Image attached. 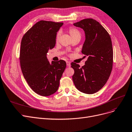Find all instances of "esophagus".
Returning a JSON list of instances; mask_svg holds the SVG:
<instances>
[{
	"mask_svg": "<svg viewBox=\"0 0 132 132\" xmlns=\"http://www.w3.org/2000/svg\"><path fill=\"white\" fill-rule=\"evenodd\" d=\"M66 64H67V66H68V67H70L71 66V62L70 61H66Z\"/></svg>",
	"mask_w": 132,
	"mask_h": 132,
	"instance_id": "34e87169",
	"label": "esophagus"
}]
</instances>
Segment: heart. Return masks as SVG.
Segmentation results:
<instances>
[{
	"label": "heart",
	"instance_id": "heart-1",
	"mask_svg": "<svg viewBox=\"0 0 132 132\" xmlns=\"http://www.w3.org/2000/svg\"><path fill=\"white\" fill-rule=\"evenodd\" d=\"M68 33L70 34V36L73 40L76 39H80L81 38V33L80 31L77 28L75 27H71L68 28ZM60 37V33H57L56 37H55V41L56 42H58L59 40Z\"/></svg>",
	"mask_w": 132,
	"mask_h": 132
}]
</instances>
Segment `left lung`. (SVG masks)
Wrapping results in <instances>:
<instances>
[{
  "label": "left lung",
  "instance_id": "1",
  "mask_svg": "<svg viewBox=\"0 0 132 132\" xmlns=\"http://www.w3.org/2000/svg\"><path fill=\"white\" fill-rule=\"evenodd\" d=\"M73 25L85 31L86 39L81 52L88 58L81 67L75 62L71 63L74 71L73 81L79 91L94 94L106 84L112 72L113 51L111 39L105 28L93 19H85Z\"/></svg>",
  "mask_w": 132,
  "mask_h": 132
}]
</instances>
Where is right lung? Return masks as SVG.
I'll return each mask as SVG.
<instances>
[{"mask_svg": "<svg viewBox=\"0 0 132 132\" xmlns=\"http://www.w3.org/2000/svg\"><path fill=\"white\" fill-rule=\"evenodd\" d=\"M62 25V22L39 21L21 40V71L31 88L40 95L47 96L56 92L66 67L64 60L50 64L46 56L48 50L55 46L56 33Z\"/></svg>", "mask_w": 132, "mask_h": 132, "instance_id": "add662e5", "label": "right lung"}]
</instances>
